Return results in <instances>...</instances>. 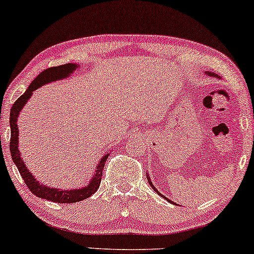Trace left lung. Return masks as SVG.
<instances>
[{"label": "left lung", "instance_id": "obj_1", "mask_svg": "<svg viewBox=\"0 0 254 254\" xmlns=\"http://www.w3.org/2000/svg\"><path fill=\"white\" fill-rule=\"evenodd\" d=\"M204 74H206V75H209V76H216V77H218V76H217V75H215V74H213V72H208V71H206V72H204ZM148 182H149V184H150L151 189H154V190H155V192H156V193H157V194H159V195H162V194H161V193H159L157 190H156V187H155L154 185H152V183H151V180H150V178H149V176H148ZM162 196H163V197H164V199H166V197H165L164 195H162ZM166 200H169V199H166ZM169 201H170V202H172V201H171V200H169ZM175 204H176V203H175Z\"/></svg>", "mask_w": 254, "mask_h": 254}]
</instances>
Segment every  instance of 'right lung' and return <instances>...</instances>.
<instances>
[{
	"mask_svg": "<svg viewBox=\"0 0 254 254\" xmlns=\"http://www.w3.org/2000/svg\"><path fill=\"white\" fill-rule=\"evenodd\" d=\"M76 68H78V64H67L58 65V67H52L45 69L44 71H41L36 78L33 79V82L31 83L29 88L18 99L13 103V105L10 110V129H11V137H10V154H11L12 161L15 163V165L18 169V171L24 179V183L26 184L29 190L32 192L34 195L41 199H46L53 202L58 203H74L82 201L84 199H88L89 196H91L93 193H96V190L99 189L100 182H102V176H103V170L104 165L109 155L103 156V158L100 159V162L97 165L95 176L92 177V179L90 180L89 184H86L85 187H81V189H75V190H60V189H53V187L45 186L43 184H40L37 179H34L32 173L29 171V169L26 168L25 163L20 157V152L18 149V125H17V119H18L19 112L25 106L27 100L30 99V97L32 96V92L34 90H37L40 86L45 84H48L51 82L60 81L65 77H69L70 74L76 70Z\"/></svg>",
	"mask_w": 254,
	"mask_h": 254,
	"instance_id": "1",
	"label": "right lung"
}]
</instances>
